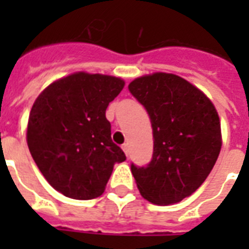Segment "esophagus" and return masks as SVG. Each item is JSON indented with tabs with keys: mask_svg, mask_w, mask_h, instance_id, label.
Here are the masks:
<instances>
[{
	"mask_svg": "<svg viewBox=\"0 0 249 249\" xmlns=\"http://www.w3.org/2000/svg\"><path fill=\"white\" fill-rule=\"evenodd\" d=\"M123 150H124L125 155L129 156V144H128V143H124V144H123Z\"/></svg>",
	"mask_w": 249,
	"mask_h": 249,
	"instance_id": "esophagus-1",
	"label": "esophagus"
}]
</instances>
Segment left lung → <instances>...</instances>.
Wrapping results in <instances>:
<instances>
[{"mask_svg":"<svg viewBox=\"0 0 249 249\" xmlns=\"http://www.w3.org/2000/svg\"><path fill=\"white\" fill-rule=\"evenodd\" d=\"M129 91L151 120L154 154L147 166L132 164L146 200L169 205L195 193L220 155L221 124L214 106L196 86L173 73L133 80Z\"/></svg>","mask_w":249,"mask_h":249,"instance_id":"8db88e82","label":"left lung"}]
</instances>
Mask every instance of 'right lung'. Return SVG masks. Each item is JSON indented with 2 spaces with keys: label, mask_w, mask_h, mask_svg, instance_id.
<instances>
[{
  "label": "right lung",
  "mask_w": 249,
  "mask_h": 249,
  "mask_svg": "<svg viewBox=\"0 0 249 249\" xmlns=\"http://www.w3.org/2000/svg\"><path fill=\"white\" fill-rule=\"evenodd\" d=\"M125 83L120 77L76 72L54 81L29 113L27 143L38 169L64 196H101L124 151L111 140L109 102Z\"/></svg>",
  "instance_id": "1"
}]
</instances>
